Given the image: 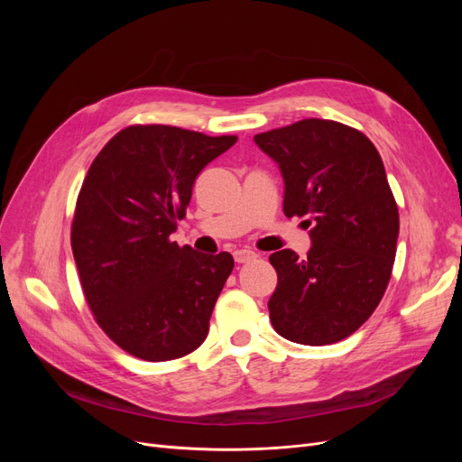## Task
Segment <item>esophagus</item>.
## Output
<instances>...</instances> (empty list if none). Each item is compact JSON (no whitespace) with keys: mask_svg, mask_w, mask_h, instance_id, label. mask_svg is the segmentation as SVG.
Segmentation results:
<instances>
[{"mask_svg":"<svg viewBox=\"0 0 462 462\" xmlns=\"http://www.w3.org/2000/svg\"><path fill=\"white\" fill-rule=\"evenodd\" d=\"M256 258H258V254L254 251H249V249H239V251L234 253V260L237 263H249V262H253Z\"/></svg>","mask_w":462,"mask_h":462,"instance_id":"esophagus-1","label":"esophagus"}]
</instances>
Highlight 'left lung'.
<instances>
[{
    "mask_svg": "<svg viewBox=\"0 0 462 462\" xmlns=\"http://www.w3.org/2000/svg\"><path fill=\"white\" fill-rule=\"evenodd\" d=\"M284 180L286 217H307V258L270 256L277 288L275 331L292 343L324 346L352 335L378 307L390 282L399 209L374 143L329 119H301L254 136Z\"/></svg>",
    "mask_w": 462,
    "mask_h": 462,
    "instance_id": "1",
    "label": "left lung"
}]
</instances>
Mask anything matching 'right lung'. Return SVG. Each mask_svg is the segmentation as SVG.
Wrapping results in <instances>:
<instances>
[{
    "label": "right lung",
    "instance_id": "obj_1",
    "mask_svg": "<svg viewBox=\"0 0 462 462\" xmlns=\"http://www.w3.org/2000/svg\"><path fill=\"white\" fill-rule=\"evenodd\" d=\"M237 136L170 125L119 131L82 183L70 245L97 324L134 357L168 361L197 350L234 270L230 253L170 241L204 166Z\"/></svg>",
    "mask_w": 462,
    "mask_h": 462
}]
</instances>
